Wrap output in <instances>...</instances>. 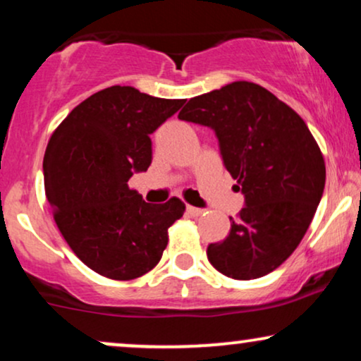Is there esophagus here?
I'll return each instance as SVG.
<instances>
[{"mask_svg":"<svg viewBox=\"0 0 361 361\" xmlns=\"http://www.w3.org/2000/svg\"><path fill=\"white\" fill-rule=\"evenodd\" d=\"M186 212H188V215H192V216H200V215L205 214V210H203V208H197V207H192V205L186 207Z\"/></svg>","mask_w":361,"mask_h":361,"instance_id":"esophagus-1","label":"esophagus"}]
</instances>
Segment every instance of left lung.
I'll return each instance as SVG.
<instances>
[{
  "instance_id": "1",
  "label": "left lung",
  "mask_w": 361,
  "mask_h": 361,
  "mask_svg": "<svg viewBox=\"0 0 361 361\" xmlns=\"http://www.w3.org/2000/svg\"><path fill=\"white\" fill-rule=\"evenodd\" d=\"M178 117L214 129L245 197L228 235L208 245V260L232 279L269 274L296 250L323 197L318 142L296 111L247 80L190 99Z\"/></svg>"
}]
</instances>
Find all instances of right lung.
<instances>
[{
	"label": "right lung",
	"instance_id": "right-lung-1",
	"mask_svg": "<svg viewBox=\"0 0 361 361\" xmlns=\"http://www.w3.org/2000/svg\"><path fill=\"white\" fill-rule=\"evenodd\" d=\"M185 99H159L129 85L87 97L51 134L43 158L47 200L65 242L87 267L131 281L149 272L185 203H146L129 178L153 159L151 137Z\"/></svg>",
	"mask_w": 361,
	"mask_h": 361
}]
</instances>
